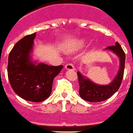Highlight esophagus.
Wrapping results in <instances>:
<instances>
[{
	"label": "esophagus",
	"instance_id": "esophagus-1",
	"mask_svg": "<svg viewBox=\"0 0 133 133\" xmlns=\"http://www.w3.org/2000/svg\"><path fill=\"white\" fill-rule=\"evenodd\" d=\"M65 69H66V70H74V66L71 63H69L65 66Z\"/></svg>",
	"mask_w": 133,
	"mask_h": 133
}]
</instances>
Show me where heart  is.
<instances>
[{
  "label": "heart",
  "instance_id": "obj_1",
  "mask_svg": "<svg viewBox=\"0 0 133 133\" xmlns=\"http://www.w3.org/2000/svg\"><path fill=\"white\" fill-rule=\"evenodd\" d=\"M87 40L85 38H79L76 39L74 41H71L70 44H69V46L66 48V51L71 53V52H74L77 51L78 50L82 49L83 47L86 46Z\"/></svg>",
  "mask_w": 133,
  "mask_h": 133
}]
</instances>
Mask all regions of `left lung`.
Segmentation results:
<instances>
[{
	"label": "left lung",
	"mask_w": 133,
	"mask_h": 133,
	"mask_svg": "<svg viewBox=\"0 0 133 133\" xmlns=\"http://www.w3.org/2000/svg\"><path fill=\"white\" fill-rule=\"evenodd\" d=\"M104 50L113 52L119 60V70L114 79L109 84L100 85L94 83L91 80L77 71L79 83V95L86 101L91 102H98L106 100L119 89L123 78L125 69V54L122 47L117 41L115 46L107 47Z\"/></svg>",
	"instance_id": "8db88e82"
}]
</instances>
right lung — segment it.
<instances>
[{
	"mask_svg": "<svg viewBox=\"0 0 133 133\" xmlns=\"http://www.w3.org/2000/svg\"><path fill=\"white\" fill-rule=\"evenodd\" d=\"M36 33L24 36L16 43L8 56V76L12 89L27 101L39 102L51 95L54 77L63 66H49L32 60Z\"/></svg>",
	"mask_w": 133,
	"mask_h": 133,
	"instance_id": "1",
	"label": "right lung"
}]
</instances>
